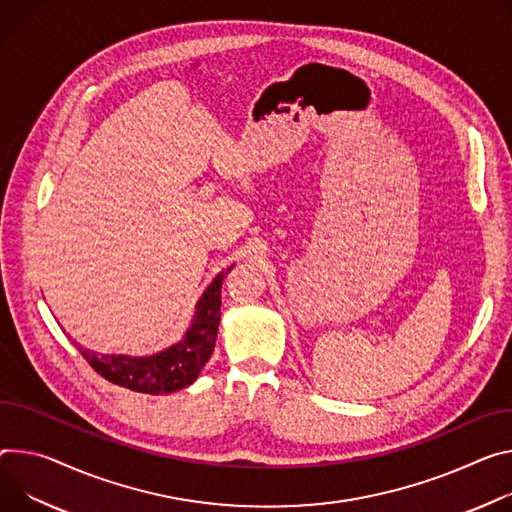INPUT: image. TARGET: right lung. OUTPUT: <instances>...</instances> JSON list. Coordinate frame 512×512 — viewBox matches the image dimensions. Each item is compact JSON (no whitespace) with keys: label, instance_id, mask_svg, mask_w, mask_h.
Returning <instances> with one entry per match:
<instances>
[{"label":"right lung","instance_id":"obj_1","mask_svg":"<svg viewBox=\"0 0 512 512\" xmlns=\"http://www.w3.org/2000/svg\"><path fill=\"white\" fill-rule=\"evenodd\" d=\"M232 267L235 265H230L226 271L214 277V282L198 300L192 327L179 343L167 347L165 351L149 357H130L104 355L83 347L77 349L102 378L134 392L169 394L194 384L216 345L222 304L220 288Z\"/></svg>","mask_w":512,"mask_h":512}]
</instances>
